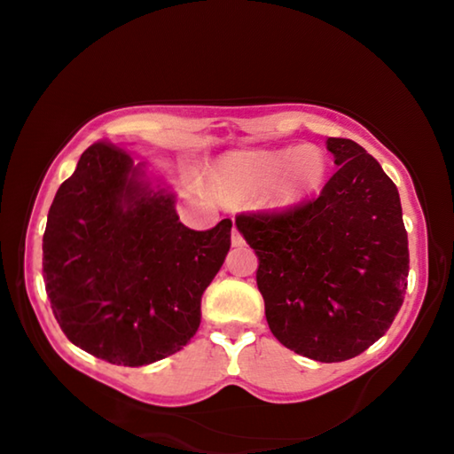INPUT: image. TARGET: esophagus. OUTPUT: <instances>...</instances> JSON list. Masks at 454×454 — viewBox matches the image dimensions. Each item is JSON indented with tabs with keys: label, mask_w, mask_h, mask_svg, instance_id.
I'll use <instances>...</instances> for the list:
<instances>
[{
	"label": "esophagus",
	"mask_w": 454,
	"mask_h": 454,
	"mask_svg": "<svg viewBox=\"0 0 454 454\" xmlns=\"http://www.w3.org/2000/svg\"><path fill=\"white\" fill-rule=\"evenodd\" d=\"M244 244V238H242V234L238 232V230L234 228L232 230V246H242Z\"/></svg>",
	"instance_id": "obj_1"
}]
</instances>
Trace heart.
I'll return each mask as SVG.
<instances>
[{"label": "heart", "instance_id": "heart-1", "mask_svg": "<svg viewBox=\"0 0 454 454\" xmlns=\"http://www.w3.org/2000/svg\"><path fill=\"white\" fill-rule=\"evenodd\" d=\"M326 158L310 144L298 148L240 152L226 158L214 176V188L228 200L248 198L270 186L274 204H292L320 186Z\"/></svg>", "mask_w": 454, "mask_h": 454}]
</instances>
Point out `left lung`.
Here are the masks:
<instances>
[{
	"instance_id": "left-lung-1",
	"label": "left lung",
	"mask_w": 454,
	"mask_h": 454,
	"mask_svg": "<svg viewBox=\"0 0 454 454\" xmlns=\"http://www.w3.org/2000/svg\"><path fill=\"white\" fill-rule=\"evenodd\" d=\"M334 172L317 198L280 212L238 214L258 256L272 334L296 355L342 363L379 340L409 276L401 198L363 145L328 137Z\"/></svg>"
}]
</instances>
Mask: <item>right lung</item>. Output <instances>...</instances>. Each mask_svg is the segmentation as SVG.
Returning a JSON list of instances; mask_svg holds the SVG:
<instances>
[{
  "label": "right lung",
  "instance_id": "add662e5",
  "mask_svg": "<svg viewBox=\"0 0 454 454\" xmlns=\"http://www.w3.org/2000/svg\"><path fill=\"white\" fill-rule=\"evenodd\" d=\"M232 220L190 230L174 194L144 164L96 142L61 184L43 232V282L59 328L112 364L144 366L182 350L204 290L230 250Z\"/></svg>",
  "mask_w": 454,
  "mask_h": 454
}]
</instances>
